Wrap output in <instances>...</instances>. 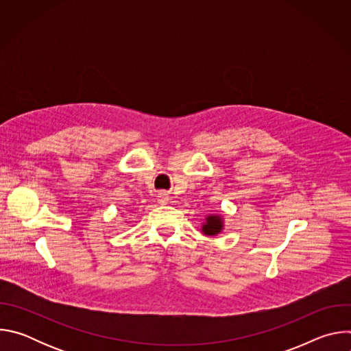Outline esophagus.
I'll return each instance as SVG.
<instances>
[{
    "label": "esophagus",
    "mask_w": 351,
    "mask_h": 351,
    "mask_svg": "<svg viewBox=\"0 0 351 351\" xmlns=\"http://www.w3.org/2000/svg\"><path fill=\"white\" fill-rule=\"evenodd\" d=\"M157 199L160 204H165V203H168V194L165 191H160L157 195Z\"/></svg>",
    "instance_id": "34e87169"
}]
</instances>
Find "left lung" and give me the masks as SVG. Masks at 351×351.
Instances as JSON below:
<instances>
[{
	"label": "left lung",
	"instance_id": "8db88e82",
	"mask_svg": "<svg viewBox=\"0 0 351 351\" xmlns=\"http://www.w3.org/2000/svg\"><path fill=\"white\" fill-rule=\"evenodd\" d=\"M221 229H222V221L219 217H208L207 223L203 226V232L210 236L219 233Z\"/></svg>",
	"mask_w": 351,
	"mask_h": 351
}]
</instances>
